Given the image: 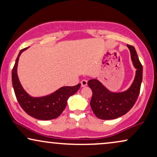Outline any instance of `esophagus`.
I'll list each match as a JSON object with an SVG mask.
<instances>
[{
	"label": "esophagus",
	"instance_id": "obj_1",
	"mask_svg": "<svg viewBox=\"0 0 157 157\" xmlns=\"http://www.w3.org/2000/svg\"><path fill=\"white\" fill-rule=\"evenodd\" d=\"M87 86V80H82L81 81V86H82V87H85V86Z\"/></svg>",
	"mask_w": 157,
	"mask_h": 157
}]
</instances>
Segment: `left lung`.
<instances>
[{
    "label": "left lung",
    "mask_w": 157,
    "mask_h": 157,
    "mask_svg": "<svg viewBox=\"0 0 157 157\" xmlns=\"http://www.w3.org/2000/svg\"><path fill=\"white\" fill-rule=\"evenodd\" d=\"M127 46L130 51L133 66L136 68L134 79L128 89L115 92L108 89L97 79L88 81L93 93L90 105L97 117L101 120H113L125 114L138 98L142 80V66L135 48L129 45Z\"/></svg>",
    "instance_id": "left-lung-1"
}]
</instances>
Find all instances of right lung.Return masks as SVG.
I'll use <instances>...</instances> for the list:
<instances>
[{"mask_svg": "<svg viewBox=\"0 0 157 157\" xmlns=\"http://www.w3.org/2000/svg\"><path fill=\"white\" fill-rule=\"evenodd\" d=\"M28 48L21 50L12 69V86L16 98L21 108L29 116L41 120H53L62 113L67 105L68 99L80 89L81 84L75 86H63L55 92L44 97L30 96L23 88L17 76L19 57Z\"/></svg>", "mask_w": 157, "mask_h": 157, "instance_id": "add662e5", "label": "right lung"}]
</instances>
